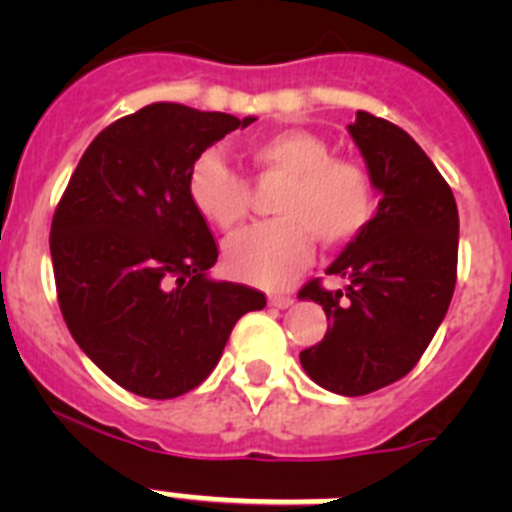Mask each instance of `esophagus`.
Instances as JSON below:
<instances>
[{
  "label": "esophagus",
  "mask_w": 512,
  "mask_h": 512,
  "mask_svg": "<svg viewBox=\"0 0 512 512\" xmlns=\"http://www.w3.org/2000/svg\"><path fill=\"white\" fill-rule=\"evenodd\" d=\"M292 302H295V300H292V297H289V295H269V305L271 307H279V310L289 307V305H292Z\"/></svg>",
  "instance_id": "34e87169"
}]
</instances>
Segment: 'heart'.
Wrapping results in <instances>:
<instances>
[{"instance_id":"heart-1","label":"heart","mask_w":512,"mask_h":512,"mask_svg":"<svg viewBox=\"0 0 512 512\" xmlns=\"http://www.w3.org/2000/svg\"><path fill=\"white\" fill-rule=\"evenodd\" d=\"M259 179H282L271 212L277 220L253 225L225 243L233 277L279 287L310 261L312 238L323 246L351 241L374 215V184L351 158L330 156L323 138L307 130H282L248 148ZM189 202L220 230L243 223L251 189L217 151H205L189 169Z\"/></svg>"}]
</instances>
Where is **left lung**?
I'll return each mask as SVG.
<instances>
[{"instance_id": "8db88e82", "label": "left lung", "mask_w": 512, "mask_h": 512, "mask_svg": "<svg viewBox=\"0 0 512 512\" xmlns=\"http://www.w3.org/2000/svg\"><path fill=\"white\" fill-rule=\"evenodd\" d=\"M348 133L382 200L325 269L346 287L328 292L312 279L297 297L323 305L330 320L323 341L300 354L302 369L323 390L359 397L405 377L436 336L454 295L459 212L405 130L356 112Z\"/></svg>"}]
</instances>
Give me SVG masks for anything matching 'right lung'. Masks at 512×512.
<instances>
[{
	"label": "right lung",
	"mask_w": 512,
	"mask_h": 512,
	"mask_svg": "<svg viewBox=\"0 0 512 512\" xmlns=\"http://www.w3.org/2000/svg\"><path fill=\"white\" fill-rule=\"evenodd\" d=\"M256 117L153 102L104 128L51 225L58 305L112 382L171 400L205 382L230 330L264 292L217 282V243L189 202V169Z\"/></svg>",
	"instance_id": "1"
}]
</instances>
